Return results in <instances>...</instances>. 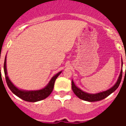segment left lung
Wrapping results in <instances>:
<instances>
[{
    "instance_id": "8db88e82",
    "label": "left lung",
    "mask_w": 126,
    "mask_h": 126,
    "mask_svg": "<svg viewBox=\"0 0 126 126\" xmlns=\"http://www.w3.org/2000/svg\"><path fill=\"white\" fill-rule=\"evenodd\" d=\"M123 66V62L122 61V68ZM122 77V69L121 70L120 76L118 79V80L114 85L111 88H110L109 90H106L105 92H99L97 94H88L85 92H83L82 90H81L80 88H79L75 84L73 80H72V90L75 94L80 98V99H82L84 101L89 102H94V101H101L102 99H104L105 98L110 95L112 93H113L119 86L121 82Z\"/></svg>"
}]
</instances>
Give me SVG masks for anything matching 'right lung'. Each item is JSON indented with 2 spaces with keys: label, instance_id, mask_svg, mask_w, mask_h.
I'll list each match as a JSON object with an SVG mask.
<instances>
[{
  "label": "right lung",
  "instance_id": "1",
  "mask_svg": "<svg viewBox=\"0 0 126 126\" xmlns=\"http://www.w3.org/2000/svg\"><path fill=\"white\" fill-rule=\"evenodd\" d=\"M4 71L5 78H6L7 85L10 88V90L12 92L13 94H14L18 97L21 98V99L24 100L25 101L28 102L39 101L43 100L47 97L53 91L55 80L61 73V71H60L55 76H53L49 82V83L47 84V86L41 90H34V91H25V90H21L18 89L13 84V83L9 79L7 75L6 56L5 57L4 63Z\"/></svg>",
  "mask_w": 126,
  "mask_h": 126
}]
</instances>
